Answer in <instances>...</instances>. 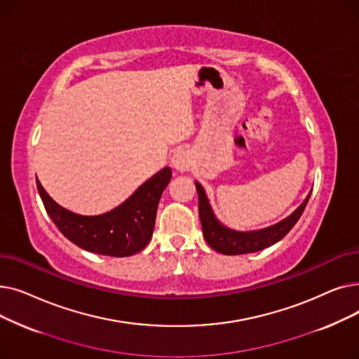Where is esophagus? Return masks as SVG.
Returning <instances> with one entry per match:
<instances>
[{
  "label": "esophagus",
  "mask_w": 359,
  "mask_h": 359,
  "mask_svg": "<svg viewBox=\"0 0 359 359\" xmlns=\"http://www.w3.org/2000/svg\"><path fill=\"white\" fill-rule=\"evenodd\" d=\"M172 165L177 172H187L192 165V153L186 148H179L175 151L172 157Z\"/></svg>",
  "instance_id": "34e87169"
}]
</instances>
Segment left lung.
<instances>
[{"label":"left lung","instance_id":"1","mask_svg":"<svg viewBox=\"0 0 359 359\" xmlns=\"http://www.w3.org/2000/svg\"><path fill=\"white\" fill-rule=\"evenodd\" d=\"M195 186L199 199V218L202 224L203 238L215 252L222 255L255 253L266 249L272 246V244L278 243L280 238H284L294 227L295 222L299 219L301 214L304 212V208L311 195L310 191L303 203H301L292 214H290L284 219L278 221L276 224H272L269 227L259 230L240 231L227 227V225L218 219L212 210L208 195H206L203 189V186L198 180H195Z\"/></svg>","mask_w":359,"mask_h":359}]
</instances>
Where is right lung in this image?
Returning a JSON list of instances; mask_svg holds the SVG:
<instances>
[{
  "mask_svg": "<svg viewBox=\"0 0 359 359\" xmlns=\"http://www.w3.org/2000/svg\"><path fill=\"white\" fill-rule=\"evenodd\" d=\"M170 179L172 168L164 167L116 208L99 215L75 214L56 203L37 177L36 184L48 215L75 246L103 256L126 257L141 252L153 237L157 206Z\"/></svg>",
  "mask_w": 359,
  "mask_h": 359,
  "instance_id": "add662e5",
  "label": "right lung"
}]
</instances>
